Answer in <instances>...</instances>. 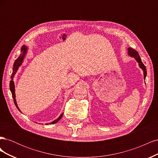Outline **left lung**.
I'll return each instance as SVG.
<instances>
[{
    "instance_id": "8db88e82",
    "label": "left lung",
    "mask_w": 158,
    "mask_h": 158,
    "mask_svg": "<svg viewBox=\"0 0 158 158\" xmlns=\"http://www.w3.org/2000/svg\"><path fill=\"white\" fill-rule=\"evenodd\" d=\"M128 54L130 55L132 57H135V59L136 60V61L138 63V64H139L140 67L142 69V70L144 71V78H146V76L147 74V71H146V66H144V64H143V63L141 60L140 57L139 56V54H138V52L132 48H128Z\"/></svg>"
}]
</instances>
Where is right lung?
I'll use <instances>...</instances> for the list:
<instances>
[{"mask_svg":"<svg viewBox=\"0 0 158 158\" xmlns=\"http://www.w3.org/2000/svg\"><path fill=\"white\" fill-rule=\"evenodd\" d=\"M21 51H22V53L20 55V56H18V58L15 60V62H14V65H13L14 66V67H13V73H12V76H11L12 80H10V91H11V92H12V98L14 99V104H15V106H16V107L18 108V109L19 110V111H20V109H19V108H18V107L17 106V103H16V98H15V89H14V82H13V77H14V74H16L18 67L22 63V61L23 60V58H24L25 55H26V52H27V47L26 46H24V45H23L22 47V49H21ZM63 114H61L60 115V117L56 119V120H55L54 121H52L50 124H55V123L58 122L60 120V119L61 118V117H63ZM47 125H48V124H47Z\"/></svg>","mask_w":158,"mask_h":158,"instance_id":"obj_1","label":"right lung"}]
</instances>
